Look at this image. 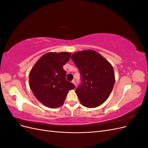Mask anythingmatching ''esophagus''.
Listing matches in <instances>:
<instances>
[{"instance_id": "34e87169", "label": "esophagus", "mask_w": 148, "mask_h": 148, "mask_svg": "<svg viewBox=\"0 0 148 148\" xmlns=\"http://www.w3.org/2000/svg\"><path fill=\"white\" fill-rule=\"evenodd\" d=\"M71 82H72L75 85V86H76V83H75V79H73L72 80V81H71Z\"/></svg>"}]
</instances>
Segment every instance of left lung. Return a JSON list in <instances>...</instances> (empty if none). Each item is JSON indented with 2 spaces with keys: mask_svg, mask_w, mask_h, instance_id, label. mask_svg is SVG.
Returning <instances> with one entry per match:
<instances>
[{
  "mask_svg": "<svg viewBox=\"0 0 148 148\" xmlns=\"http://www.w3.org/2000/svg\"><path fill=\"white\" fill-rule=\"evenodd\" d=\"M71 59L81 75L82 83L75 90L81 104L88 108L101 106L109 97L114 86L112 66L92 50L76 52Z\"/></svg>",
  "mask_w": 148,
  "mask_h": 148,
  "instance_id": "obj_1",
  "label": "left lung"
}]
</instances>
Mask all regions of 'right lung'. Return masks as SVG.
<instances>
[{"instance_id":"obj_1","label":"right lung","mask_w":148,"mask_h":148,"mask_svg":"<svg viewBox=\"0 0 148 148\" xmlns=\"http://www.w3.org/2000/svg\"><path fill=\"white\" fill-rule=\"evenodd\" d=\"M71 53L49 52L43 55L31 69L29 86L37 99L50 108L61 106L69 90L75 85L66 79L63 66Z\"/></svg>"}]
</instances>
